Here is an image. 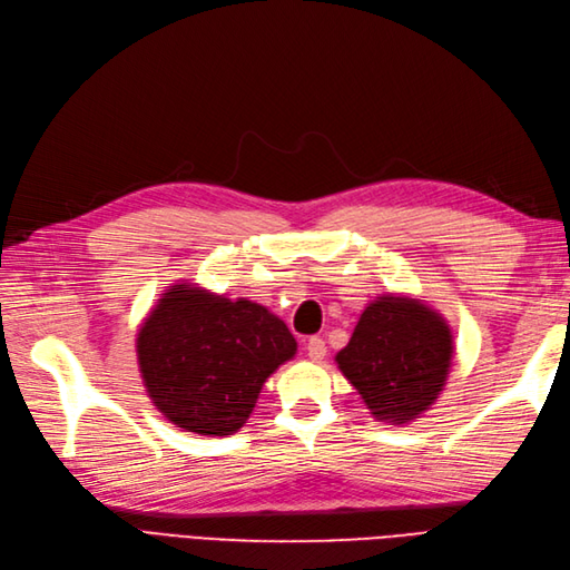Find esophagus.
Instances as JSON below:
<instances>
[{
    "instance_id": "obj_1",
    "label": "esophagus",
    "mask_w": 570,
    "mask_h": 570,
    "mask_svg": "<svg viewBox=\"0 0 570 570\" xmlns=\"http://www.w3.org/2000/svg\"><path fill=\"white\" fill-rule=\"evenodd\" d=\"M305 350H307V356L312 362H322L326 356V343L322 338H317V335H312V338L305 345Z\"/></svg>"
}]
</instances>
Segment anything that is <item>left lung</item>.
I'll return each instance as SVG.
<instances>
[{
	"label": "left lung",
	"mask_w": 570,
	"mask_h": 570,
	"mask_svg": "<svg viewBox=\"0 0 570 570\" xmlns=\"http://www.w3.org/2000/svg\"><path fill=\"white\" fill-rule=\"evenodd\" d=\"M453 335L439 312L409 296H381L335 354L347 381L375 420L409 423L425 413L446 385Z\"/></svg>",
	"instance_id": "1"
}]
</instances>
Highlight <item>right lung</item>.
<instances>
[{"instance_id": "1", "label": "right lung", "mask_w": 570, "mask_h": 570, "mask_svg": "<svg viewBox=\"0 0 570 570\" xmlns=\"http://www.w3.org/2000/svg\"><path fill=\"white\" fill-rule=\"evenodd\" d=\"M296 350V338L267 307L195 284L161 293L136 338L153 404L168 423L206 436L235 434L267 377Z\"/></svg>"}]
</instances>
